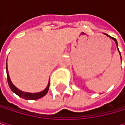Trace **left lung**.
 Wrapping results in <instances>:
<instances>
[{
	"instance_id": "left-lung-1",
	"label": "left lung",
	"mask_w": 125,
	"mask_h": 125,
	"mask_svg": "<svg viewBox=\"0 0 125 125\" xmlns=\"http://www.w3.org/2000/svg\"><path fill=\"white\" fill-rule=\"evenodd\" d=\"M105 34H106V33H105ZM106 36H108L107 34H106ZM110 37V38H112L113 40H115V43H116V46H117V47H118V42H117L116 40H115V38H113V37ZM118 52H119V50H118ZM119 53H120V52H119ZM120 55H121V54H120ZM121 58H122V57H121Z\"/></svg>"
}]
</instances>
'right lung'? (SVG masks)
I'll use <instances>...</instances> for the list:
<instances>
[{
	"label": "right lung",
	"instance_id": "1",
	"mask_svg": "<svg viewBox=\"0 0 125 125\" xmlns=\"http://www.w3.org/2000/svg\"><path fill=\"white\" fill-rule=\"evenodd\" d=\"M6 69H7V82H8V85L10 88V89L12 91V92L16 94L18 96H19L20 97L23 98V99H25V100H37L39 98H41L43 96H45L48 91H49V83L48 84L45 90H43L42 92H39V93H27V92H21L19 89H18L16 87H15L12 82L10 79V76H9V73H8V70H7V64H6Z\"/></svg>",
	"mask_w": 125,
	"mask_h": 125
}]
</instances>
